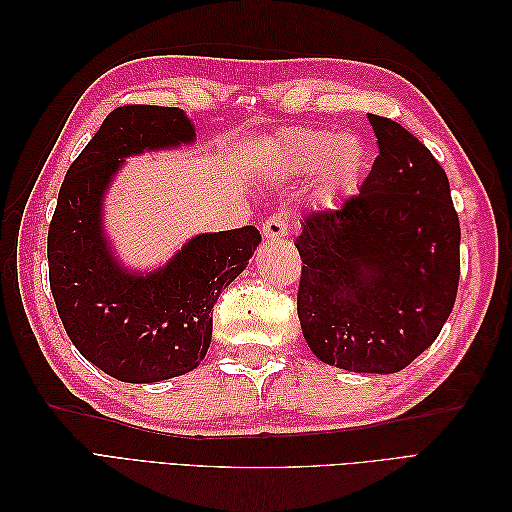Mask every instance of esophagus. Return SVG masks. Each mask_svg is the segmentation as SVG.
<instances>
[{"label": "esophagus", "instance_id": "1", "mask_svg": "<svg viewBox=\"0 0 512 512\" xmlns=\"http://www.w3.org/2000/svg\"><path fill=\"white\" fill-rule=\"evenodd\" d=\"M262 235H265L267 241H280L288 237V215L273 213L269 220L262 222Z\"/></svg>", "mask_w": 512, "mask_h": 512}]
</instances>
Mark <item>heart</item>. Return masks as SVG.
Returning a JSON list of instances; mask_svg holds the SVG:
<instances>
[{"instance_id": "obj_1", "label": "heart", "mask_w": 512, "mask_h": 512, "mask_svg": "<svg viewBox=\"0 0 512 512\" xmlns=\"http://www.w3.org/2000/svg\"><path fill=\"white\" fill-rule=\"evenodd\" d=\"M275 156L286 173L312 175L322 170V196L335 198L350 190L367 160L359 136H337L329 130H294L275 145Z\"/></svg>"}]
</instances>
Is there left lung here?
<instances>
[{
	"instance_id": "obj_1",
	"label": "left lung",
	"mask_w": 512,
	"mask_h": 512,
	"mask_svg": "<svg viewBox=\"0 0 512 512\" xmlns=\"http://www.w3.org/2000/svg\"><path fill=\"white\" fill-rule=\"evenodd\" d=\"M378 158L356 196L307 215L297 312L318 359L395 374L440 335L459 284V218L448 177L404 126L367 115Z\"/></svg>"
}]
</instances>
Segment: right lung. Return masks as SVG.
Masks as SVG:
<instances>
[{
    "label": "right lung",
    "instance_id": "right-lung-1",
    "mask_svg": "<svg viewBox=\"0 0 512 512\" xmlns=\"http://www.w3.org/2000/svg\"><path fill=\"white\" fill-rule=\"evenodd\" d=\"M181 108L121 106L61 183L49 226V280L72 344L121 382L147 384L196 369L211 344L213 305L260 243L254 226L203 232L166 265L132 271L104 230V198L126 158L194 145Z\"/></svg>",
    "mask_w": 512,
    "mask_h": 512
}]
</instances>
